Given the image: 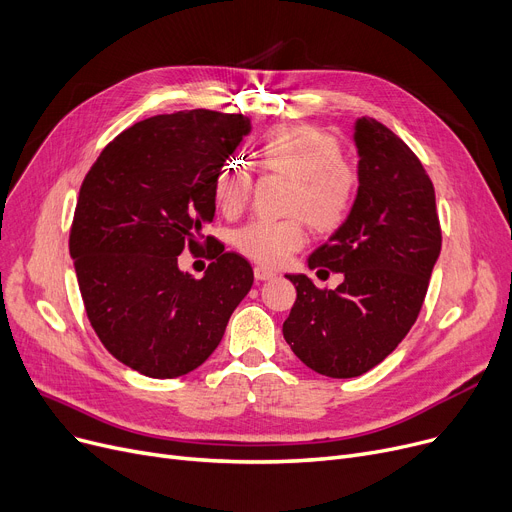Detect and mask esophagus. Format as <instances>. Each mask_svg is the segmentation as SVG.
<instances>
[{"label": "esophagus", "instance_id": "1", "mask_svg": "<svg viewBox=\"0 0 512 512\" xmlns=\"http://www.w3.org/2000/svg\"><path fill=\"white\" fill-rule=\"evenodd\" d=\"M253 274H255V280H272L276 274L272 272V270H267V267H263V265H257L255 270H253Z\"/></svg>", "mask_w": 512, "mask_h": 512}]
</instances>
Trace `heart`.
<instances>
[{
  "label": "heart",
  "mask_w": 512,
  "mask_h": 512,
  "mask_svg": "<svg viewBox=\"0 0 512 512\" xmlns=\"http://www.w3.org/2000/svg\"><path fill=\"white\" fill-rule=\"evenodd\" d=\"M265 172L290 178L284 209L286 220H253L234 234L240 253L263 265H280L305 242L303 218L315 230H336L353 211L359 174L342 157L340 143L328 132L307 124H280L255 151ZM251 168L226 161L213 178V201L224 213L236 215L251 197Z\"/></svg>",
  "instance_id": "b5f03b06"
}]
</instances>
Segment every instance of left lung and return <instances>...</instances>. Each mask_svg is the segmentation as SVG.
Wrapping results in <instances>:
<instances>
[{
	"label": "left lung",
	"mask_w": 512,
	"mask_h": 512,
	"mask_svg": "<svg viewBox=\"0 0 512 512\" xmlns=\"http://www.w3.org/2000/svg\"><path fill=\"white\" fill-rule=\"evenodd\" d=\"M355 145L353 211L307 259L311 270L330 267L344 280L328 290L286 274L297 301L282 326L294 355L338 380L382 363L409 334L442 249L434 184L407 143L382 122L359 118Z\"/></svg>",
	"instance_id": "8db88e82"
}]
</instances>
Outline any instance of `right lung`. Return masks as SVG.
Here are the masks:
<instances>
[{
    "instance_id": "add662e5",
    "label": "right lung",
    "mask_w": 512,
    "mask_h": 512,
    "mask_svg": "<svg viewBox=\"0 0 512 512\" xmlns=\"http://www.w3.org/2000/svg\"><path fill=\"white\" fill-rule=\"evenodd\" d=\"M249 132L242 114L153 116L120 132L80 186L70 255L87 317L107 351L147 378L205 363L253 286L251 263L203 236L213 178ZM203 246L214 261L197 281L177 255Z\"/></svg>"
}]
</instances>
